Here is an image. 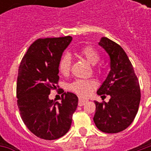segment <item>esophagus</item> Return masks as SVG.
Wrapping results in <instances>:
<instances>
[{
    "label": "esophagus",
    "mask_w": 151,
    "mask_h": 151,
    "mask_svg": "<svg viewBox=\"0 0 151 151\" xmlns=\"http://www.w3.org/2000/svg\"><path fill=\"white\" fill-rule=\"evenodd\" d=\"M88 101L87 99H81L79 98L78 100V105L79 106H82V105H84L86 103V102Z\"/></svg>",
    "instance_id": "34e87169"
}]
</instances>
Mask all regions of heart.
I'll return each instance as SVG.
<instances>
[{
  "label": "heart",
  "mask_w": 151,
  "mask_h": 151,
  "mask_svg": "<svg viewBox=\"0 0 151 151\" xmlns=\"http://www.w3.org/2000/svg\"><path fill=\"white\" fill-rule=\"evenodd\" d=\"M79 55L92 65H96L100 60V55L98 51L91 46H85L82 47L79 50ZM71 66H72V61H71L70 56L68 54L63 55L60 57L59 64H58V69H59L60 73H62L63 75H68L71 70ZM93 70L94 72L97 73H101L100 67L94 66ZM95 86H96V83L95 81L77 79L69 85V90L76 93L77 95H80L82 97H85L91 92L93 88L95 87Z\"/></svg>",
  "instance_id": "heart-1"
}]
</instances>
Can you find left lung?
<instances>
[{
  "mask_svg": "<svg viewBox=\"0 0 151 151\" xmlns=\"http://www.w3.org/2000/svg\"><path fill=\"white\" fill-rule=\"evenodd\" d=\"M99 44L110 57L111 70L97 94L104 100L110 95L109 102L95 101L93 118L99 129L107 133L123 131L132 124L139 108L141 91L138 79L123 48L108 38L103 37Z\"/></svg>",
  "mask_w": 151,
  "mask_h": 151,
  "instance_id": "obj_1",
  "label": "left lung"
}]
</instances>
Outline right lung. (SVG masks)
Wrapping results in <instances>:
<instances>
[{"label":"right lung","mask_w":151,"mask_h":151,"mask_svg":"<svg viewBox=\"0 0 151 151\" xmlns=\"http://www.w3.org/2000/svg\"><path fill=\"white\" fill-rule=\"evenodd\" d=\"M71 36L38 39L20 63L17 80L18 107L22 121L31 133L44 140H55L70 129L78 99L63 93L61 103L48 95L59 82L58 64ZM64 92V91H63Z\"/></svg>","instance_id":"obj_1"}]
</instances>
